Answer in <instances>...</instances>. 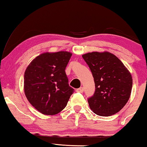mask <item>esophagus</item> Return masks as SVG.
I'll use <instances>...</instances> for the list:
<instances>
[{
	"label": "esophagus",
	"mask_w": 147,
	"mask_h": 147,
	"mask_svg": "<svg viewBox=\"0 0 147 147\" xmlns=\"http://www.w3.org/2000/svg\"><path fill=\"white\" fill-rule=\"evenodd\" d=\"M77 92H80V93H82L84 92V88L83 87H81L77 89Z\"/></svg>",
	"instance_id": "esophagus-1"
}]
</instances>
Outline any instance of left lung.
<instances>
[{
	"label": "left lung",
	"instance_id": "1",
	"mask_svg": "<svg viewBox=\"0 0 147 147\" xmlns=\"http://www.w3.org/2000/svg\"><path fill=\"white\" fill-rule=\"evenodd\" d=\"M82 57L94 78L95 92L88 99L90 109L99 116L117 113L130 98L132 76L124 63L109 52H92Z\"/></svg>",
	"mask_w": 147,
	"mask_h": 147
}]
</instances>
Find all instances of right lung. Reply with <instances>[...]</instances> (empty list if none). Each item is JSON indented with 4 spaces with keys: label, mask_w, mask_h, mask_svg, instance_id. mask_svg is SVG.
I'll return each mask as SVG.
<instances>
[{
    "label": "right lung",
    "mask_w": 147,
    "mask_h": 147,
    "mask_svg": "<svg viewBox=\"0 0 147 147\" xmlns=\"http://www.w3.org/2000/svg\"><path fill=\"white\" fill-rule=\"evenodd\" d=\"M71 52H44L32 61L24 74L27 99L42 114L53 115L67 105L74 89L69 86L65 69Z\"/></svg>",
    "instance_id": "1"
}]
</instances>
